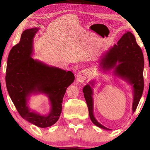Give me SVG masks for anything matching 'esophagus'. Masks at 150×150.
<instances>
[{
	"mask_svg": "<svg viewBox=\"0 0 150 150\" xmlns=\"http://www.w3.org/2000/svg\"><path fill=\"white\" fill-rule=\"evenodd\" d=\"M88 77V73L86 71H80L78 73L77 75V80L78 82L79 83H83L87 79Z\"/></svg>",
	"mask_w": 150,
	"mask_h": 150,
	"instance_id": "esophagus-1",
	"label": "esophagus"
}]
</instances>
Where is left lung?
Segmentation results:
<instances>
[{"mask_svg":"<svg viewBox=\"0 0 150 150\" xmlns=\"http://www.w3.org/2000/svg\"><path fill=\"white\" fill-rule=\"evenodd\" d=\"M100 69L104 72L113 70V74L128 82L132 87V113L135 112L143 93L144 55L140 47L137 44L134 35L130 32L125 33L114 45L104 53L98 60ZM95 81H91L83 88L91 121L96 126L111 130L96 120L93 114V88Z\"/></svg>","mask_w":150,"mask_h":150,"instance_id":"8db88e82","label":"left lung"}]
</instances>
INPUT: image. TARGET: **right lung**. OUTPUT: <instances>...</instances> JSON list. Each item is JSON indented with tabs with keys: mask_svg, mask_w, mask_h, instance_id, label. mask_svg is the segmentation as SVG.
Segmentation results:
<instances>
[{
	"mask_svg": "<svg viewBox=\"0 0 150 150\" xmlns=\"http://www.w3.org/2000/svg\"><path fill=\"white\" fill-rule=\"evenodd\" d=\"M39 30H24L20 42L11 49L7 61L6 85L20 115L35 126L47 128L59 119L63 96L75 76L70 71L49 66L32 57L33 40ZM37 93H44L49 98L51 108L47 115H41L29 108V97Z\"/></svg>",
	"mask_w": 150,
	"mask_h": 150,
	"instance_id": "obj_1",
	"label": "right lung"
}]
</instances>
